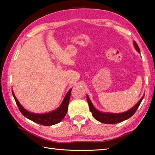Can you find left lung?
<instances>
[{
    "label": "left lung",
    "instance_id": "obj_1",
    "mask_svg": "<svg viewBox=\"0 0 155 155\" xmlns=\"http://www.w3.org/2000/svg\"><path fill=\"white\" fill-rule=\"evenodd\" d=\"M133 45L134 47L135 48L137 51H138L140 53V49L139 46L137 44L135 41H133ZM144 95L142 97L140 98V101L138 102V103L134 105V106L131 108L130 110H128L126 112H124V113H104V112H102L97 110L96 108L94 107V105L92 103L91 101L90 100L89 97L87 95V102L88 104L89 105V108L90 110L93 114V117L96 119L97 120L101 122L102 123H105V124H116L118 123H120V122H123L125 120L128 119L130 117H131L135 113L136 110L137 108H139L140 104L142 102Z\"/></svg>",
    "mask_w": 155,
    "mask_h": 155
}]
</instances>
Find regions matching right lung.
Wrapping results in <instances>:
<instances>
[{
    "mask_svg": "<svg viewBox=\"0 0 155 155\" xmlns=\"http://www.w3.org/2000/svg\"><path fill=\"white\" fill-rule=\"evenodd\" d=\"M71 91L72 88H71V89L68 91V93L65 95V97L64 98L63 101H62V103L57 109H55L54 110H52L51 112H49V113L42 114L31 113V112L26 110L21 104V103H19V101L15 97L14 92H13L12 90V93L16 101V103L18 107L19 110L21 111V113L24 115L26 118H27L28 119H30L32 121H33L35 123H38L39 124L44 125V126H51V125L56 124L60 123L65 117V115L67 114L68 110V105L69 103V100H70Z\"/></svg>",
    "mask_w": 155,
    "mask_h": 155,
    "instance_id": "right-lung-1",
    "label": "right lung"
}]
</instances>
